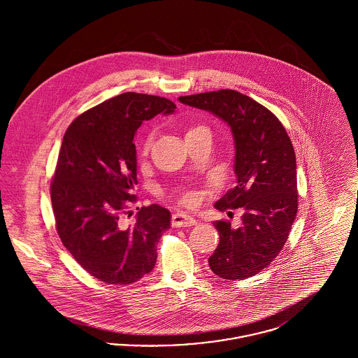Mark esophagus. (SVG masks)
<instances>
[{
    "mask_svg": "<svg viewBox=\"0 0 358 358\" xmlns=\"http://www.w3.org/2000/svg\"><path fill=\"white\" fill-rule=\"evenodd\" d=\"M197 224V220L193 219L192 216H189L184 212H177L173 215L171 217V225L173 227H193Z\"/></svg>",
    "mask_w": 358,
    "mask_h": 358,
    "instance_id": "esophagus-1",
    "label": "esophagus"
}]
</instances>
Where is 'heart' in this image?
I'll return each instance as SVG.
<instances>
[{"instance_id": "b5f03b06", "label": "heart", "mask_w": 358, "mask_h": 358, "mask_svg": "<svg viewBox=\"0 0 358 358\" xmlns=\"http://www.w3.org/2000/svg\"><path fill=\"white\" fill-rule=\"evenodd\" d=\"M197 130H206V129L203 127V126H194V127L189 129L187 133H190V131H197ZM152 139H153V133H149L148 136L143 138L142 146H141V153L143 154V155H146V154L149 153V149H150V146H152ZM193 201H194V199H193L192 194H185V196L182 197V203H184V204H193Z\"/></svg>"}]
</instances>
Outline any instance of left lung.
<instances>
[{"mask_svg": "<svg viewBox=\"0 0 358 358\" xmlns=\"http://www.w3.org/2000/svg\"><path fill=\"white\" fill-rule=\"evenodd\" d=\"M190 107L224 120L235 141L236 187L215 204L219 210L243 208L241 225L213 222L220 235L209 267L224 279L264 270L289 238L298 210L296 161L283 124L260 103L234 90L180 96Z\"/></svg>", "mask_w": 358, "mask_h": 358, "instance_id": "left-lung-1", "label": "left lung"}]
</instances>
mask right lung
Listing matches in <instances>:
<instances>
[{"instance_id":"obj_1","label":"right lung","mask_w":358,"mask_h":358,"mask_svg":"<svg viewBox=\"0 0 358 358\" xmlns=\"http://www.w3.org/2000/svg\"><path fill=\"white\" fill-rule=\"evenodd\" d=\"M174 110L166 98L124 92L79 115L63 138L51 184L56 229L73 259L107 285H130L150 273L157 244L171 228V212L161 205L136 208L127 228L120 215L136 201V130Z\"/></svg>"}]
</instances>
